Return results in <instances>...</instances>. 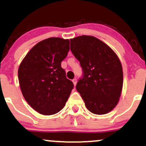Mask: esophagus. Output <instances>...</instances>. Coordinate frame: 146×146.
<instances>
[{"mask_svg":"<svg viewBox=\"0 0 146 146\" xmlns=\"http://www.w3.org/2000/svg\"><path fill=\"white\" fill-rule=\"evenodd\" d=\"M72 82H73V84H74V86H75L76 85V84H77V79H73V80H72Z\"/></svg>","mask_w":146,"mask_h":146,"instance_id":"34e87169","label":"esophagus"}]
</instances>
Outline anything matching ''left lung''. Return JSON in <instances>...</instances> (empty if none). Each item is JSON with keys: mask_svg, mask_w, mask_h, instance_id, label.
<instances>
[{"mask_svg": "<svg viewBox=\"0 0 146 146\" xmlns=\"http://www.w3.org/2000/svg\"><path fill=\"white\" fill-rule=\"evenodd\" d=\"M71 50L83 71L76 89L90 112L103 115L116 106L123 85L122 66L115 52L99 38L70 39Z\"/></svg>", "mask_w": 146, "mask_h": 146, "instance_id": "obj_1", "label": "left lung"}]
</instances>
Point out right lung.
I'll return each instance as SVG.
<instances>
[{
    "label": "right lung",
    "mask_w": 146,
    "mask_h": 146,
    "mask_svg": "<svg viewBox=\"0 0 146 146\" xmlns=\"http://www.w3.org/2000/svg\"><path fill=\"white\" fill-rule=\"evenodd\" d=\"M68 51V39L48 38L35 45L19 66L18 80L23 96L39 113H58L71 94L73 84L61 67Z\"/></svg>",
    "instance_id": "obj_1"
}]
</instances>
